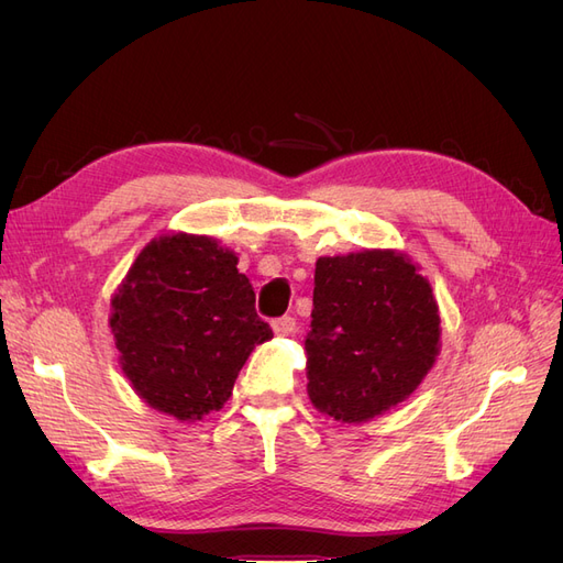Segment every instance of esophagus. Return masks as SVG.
I'll list each match as a JSON object with an SVG mask.
<instances>
[{"instance_id": "esophagus-1", "label": "esophagus", "mask_w": 563, "mask_h": 563, "mask_svg": "<svg viewBox=\"0 0 563 563\" xmlns=\"http://www.w3.org/2000/svg\"><path fill=\"white\" fill-rule=\"evenodd\" d=\"M272 331H275L277 335H294L296 331V319L294 317H279L272 321Z\"/></svg>"}]
</instances>
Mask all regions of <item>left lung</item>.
<instances>
[{"mask_svg": "<svg viewBox=\"0 0 563 563\" xmlns=\"http://www.w3.org/2000/svg\"><path fill=\"white\" fill-rule=\"evenodd\" d=\"M308 395L321 413L364 422L404 401L439 354V305L397 251L319 258L314 269Z\"/></svg>", "mask_w": 563, "mask_h": 563, "instance_id": "8db88e82", "label": "left lung"}]
</instances>
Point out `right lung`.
Instances as JSON below:
<instances>
[{
	"label": "right lung",
	"instance_id": "1",
	"mask_svg": "<svg viewBox=\"0 0 563 563\" xmlns=\"http://www.w3.org/2000/svg\"><path fill=\"white\" fill-rule=\"evenodd\" d=\"M236 263L211 236L164 234L117 288L110 329L119 364L157 411L192 422L223 408L253 347L272 338Z\"/></svg>",
	"mask_w": 563,
	"mask_h": 563
}]
</instances>
